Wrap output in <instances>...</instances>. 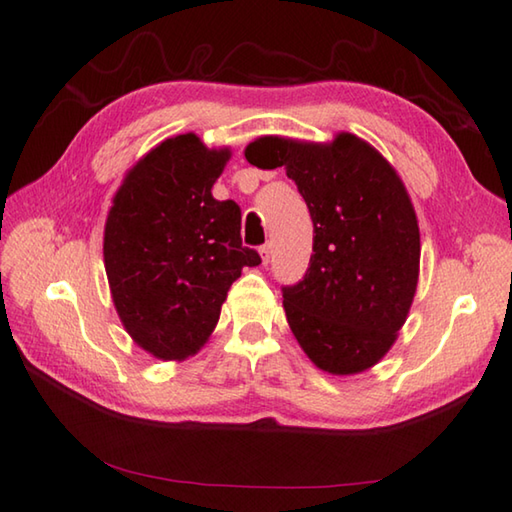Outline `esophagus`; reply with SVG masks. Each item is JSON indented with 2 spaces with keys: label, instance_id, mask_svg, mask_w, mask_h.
<instances>
[{
  "label": "esophagus",
  "instance_id": "34e87169",
  "mask_svg": "<svg viewBox=\"0 0 512 512\" xmlns=\"http://www.w3.org/2000/svg\"><path fill=\"white\" fill-rule=\"evenodd\" d=\"M270 253H273V250H270V244L259 248V257H262V264H264V266L270 264Z\"/></svg>",
  "mask_w": 512,
  "mask_h": 512
}]
</instances>
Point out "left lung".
I'll list each match as a JSON object with an SVG mask.
<instances>
[{"label":"left lung","mask_w":512,"mask_h":512,"mask_svg":"<svg viewBox=\"0 0 512 512\" xmlns=\"http://www.w3.org/2000/svg\"><path fill=\"white\" fill-rule=\"evenodd\" d=\"M244 156L284 167L312 217L310 268L284 288L301 350L334 376L374 367L407 321L420 273L418 217L396 169L350 132L330 143L259 136Z\"/></svg>","instance_id":"8db88e82"}]
</instances>
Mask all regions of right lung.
<instances>
[{"instance_id":"1","label":"right lung","mask_w":512,"mask_h":512,"mask_svg":"<svg viewBox=\"0 0 512 512\" xmlns=\"http://www.w3.org/2000/svg\"><path fill=\"white\" fill-rule=\"evenodd\" d=\"M231 149H209L193 132L149 149L125 173L103 233L114 308L138 347L184 361L209 341L228 288L259 266L242 246V211L215 200Z\"/></svg>"}]
</instances>
